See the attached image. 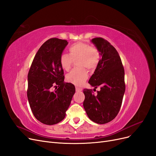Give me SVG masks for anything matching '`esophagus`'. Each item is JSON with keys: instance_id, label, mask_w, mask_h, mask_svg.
<instances>
[{"instance_id": "esophagus-1", "label": "esophagus", "mask_w": 156, "mask_h": 156, "mask_svg": "<svg viewBox=\"0 0 156 156\" xmlns=\"http://www.w3.org/2000/svg\"><path fill=\"white\" fill-rule=\"evenodd\" d=\"M76 89L77 92H80V91H82V90H83L81 88H79V87H76Z\"/></svg>"}]
</instances>
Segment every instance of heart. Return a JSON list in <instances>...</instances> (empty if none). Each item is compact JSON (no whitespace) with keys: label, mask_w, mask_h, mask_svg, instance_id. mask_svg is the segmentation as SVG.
<instances>
[{"label":"heart","mask_w":156,"mask_h":156,"mask_svg":"<svg viewBox=\"0 0 156 156\" xmlns=\"http://www.w3.org/2000/svg\"><path fill=\"white\" fill-rule=\"evenodd\" d=\"M68 51L69 55L62 53L60 56V65L64 70L69 71L73 61L77 59V65L80 67L68 73L66 79L69 83L81 86L88 78V72L85 68L91 70L97 67L100 59L99 52L95 47L81 42L72 44L68 48Z\"/></svg>","instance_id":"1"}]
</instances>
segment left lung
Listing matches in <instances>:
<instances>
[{"instance_id": "8db88e82", "label": "left lung", "mask_w": 156, "mask_h": 156, "mask_svg": "<svg viewBox=\"0 0 156 156\" xmlns=\"http://www.w3.org/2000/svg\"><path fill=\"white\" fill-rule=\"evenodd\" d=\"M92 41L102 57L88 83L95 87L94 90L98 87L101 90L95 95L92 89H84L83 106L91 120L105 124L120 110L125 91V69L119 53L108 41L95 37Z\"/></svg>"}]
</instances>
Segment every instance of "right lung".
I'll return each instance as SVG.
<instances>
[{"instance_id":"1","label":"right lung","mask_w":156,"mask_h":156,"mask_svg":"<svg viewBox=\"0 0 156 156\" xmlns=\"http://www.w3.org/2000/svg\"><path fill=\"white\" fill-rule=\"evenodd\" d=\"M68 42L51 38L42 44L34 58L28 74L27 96L36 119L48 125L64 119L76 92L75 86L64 83L59 58ZM52 87H55L54 91Z\"/></svg>"}]
</instances>
